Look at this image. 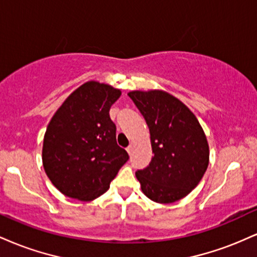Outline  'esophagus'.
<instances>
[{
	"mask_svg": "<svg viewBox=\"0 0 257 257\" xmlns=\"http://www.w3.org/2000/svg\"><path fill=\"white\" fill-rule=\"evenodd\" d=\"M133 149H134V144H131V145L126 147V152H128L129 155H131V153L133 152Z\"/></svg>",
	"mask_w": 257,
	"mask_h": 257,
	"instance_id": "34e87169",
	"label": "esophagus"
}]
</instances>
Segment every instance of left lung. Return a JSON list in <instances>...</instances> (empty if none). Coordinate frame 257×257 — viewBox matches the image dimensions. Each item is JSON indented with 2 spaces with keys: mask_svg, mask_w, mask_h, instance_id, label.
<instances>
[{
  "mask_svg": "<svg viewBox=\"0 0 257 257\" xmlns=\"http://www.w3.org/2000/svg\"><path fill=\"white\" fill-rule=\"evenodd\" d=\"M145 118L153 157L135 173L147 198L169 204L187 196L199 184L209 164L205 133L193 112L164 90L128 93Z\"/></svg>",
  "mask_w": 257,
  "mask_h": 257,
  "instance_id": "1",
  "label": "left lung"
}]
</instances>
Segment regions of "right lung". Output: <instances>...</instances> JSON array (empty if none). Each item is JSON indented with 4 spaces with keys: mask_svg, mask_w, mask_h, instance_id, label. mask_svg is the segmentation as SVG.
<instances>
[{
    "mask_svg": "<svg viewBox=\"0 0 257 257\" xmlns=\"http://www.w3.org/2000/svg\"><path fill=\"white\" fill-rule=\"evenodd\" d=\"M122 91L88 81L73 90L58 108L43 139L42 163L52 184L64 196L90 202L110 188L128 161L117 145L111 106Z\"/></svg>",
    "mask_w": 257,
    "mask_h": 257,
    "instance_id": "obj_1",
    "label": "right lung"
}]
</instances>
